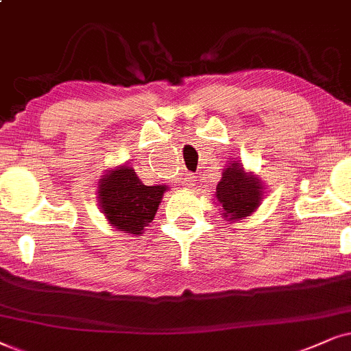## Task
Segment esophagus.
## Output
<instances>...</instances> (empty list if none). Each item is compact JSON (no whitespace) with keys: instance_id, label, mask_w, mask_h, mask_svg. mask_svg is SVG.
I'll use <instances>...</instances> for the list:
<instances>
[{"instance_id":"34e87169","label":"esophagus","mask_w":351,"mask_h":351,"mask_svg":"<svg viewBox=\"0 0 351 351\" xmlns=\"http://www.w3.org/2000/svg\"><path fill=\"white\" fill-rule=\"evenodd\" d=\"M196 181H197L196 176H194L193 173H188V175H186V178H184V186H186V188H194Z\"/></svg>"}]
</instances>
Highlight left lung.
<instances>
[{
	"instance_id": "left-lung-1",
	"label": "left lung",
	"mask_w": 351,
	"mask_h": 351,
	"mask_svg": "<svg viewBox=\"0 0 351 351\" xmlns=\"http://www.w3.org/2000/svg\"><path fill=\"white\" fill-rule=\"evenodd\" d=\"M263 196V181L252 171H246L243 163L233 160L223 168L215 189V199L225 220L233 223L250 217L261 206Z\"/></svg>"
}]
</instances>
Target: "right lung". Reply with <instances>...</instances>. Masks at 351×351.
<instances>
[{"label": "right lung", "instance_id": "obj_1", "mask_svg": "<svg viewBox=\"0 0 351 351\" xmlns=\"http://www.w3.org/2000/svg\"><path fill=\"white\" fill-rule=\"evenodd\" d=\"M168 191L167 184L147 186L131 165L105 170L97 184V202L110 227L141 237L154 220L158 204Z\"/></svg>", "mask_w": 351, "mask_h": 351}]
</instances>
